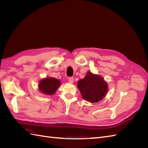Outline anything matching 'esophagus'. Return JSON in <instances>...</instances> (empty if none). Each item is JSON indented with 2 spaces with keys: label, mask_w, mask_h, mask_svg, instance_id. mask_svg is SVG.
<instances>
[{
  "label": "esophagus",
  "mask_w": 148,
  "mask_h": 148,
  "mask_svg": "<svg viewBox=\"0 0 148 148\" xmlns=\"http://www.w3.org/2000/svg\"><path fill=\"white\" fill-rule=\"evenodd\" d=\"M69 82L70 83H73L74 82V78L73 77H70L69 78Z\"/></svg>",
  "instance_id": "obj_1"
}]
</instances>
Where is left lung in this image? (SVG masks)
<instances>
[{"mask_svg":"<svg viewBox=\"0 0 148 148\" xmlns=\"http://www.w3.org/2000/svg\"><path fill=\"white\" fill-rule=\"evenodd\" d=\"M77 88L83 99L89 102H97L103 99L108 91V84L99 75L88 71L77 83Z\"/></svg>","mask_w":148,"mask_h":148,"instance_id":"obj_1","label":"left lung"}]
</instances>
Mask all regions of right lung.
I'll use <instances>...</instances> for the list:
<instances>
[{
	"label": "right lung",
	"mask_w": 148,
	"mask_h": 148,
	"mask_svg": "<svg viewBox=\"0 0 148 148\" xmlns=\"http://www.w3.org/2000/svg\"><path fill=\"white\" fill-rule=\"evenodd\" d=\"M60 84L59 79L52 77H46L40 80L38 88L43 95L52 96L56 93Z\"/></svg>",
	"instance_id": "add662e5"
}]
</instances>
